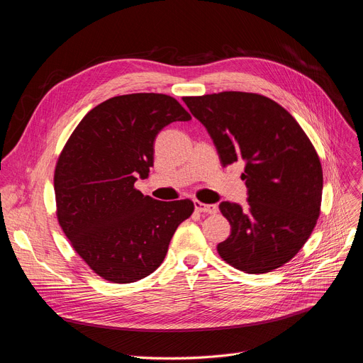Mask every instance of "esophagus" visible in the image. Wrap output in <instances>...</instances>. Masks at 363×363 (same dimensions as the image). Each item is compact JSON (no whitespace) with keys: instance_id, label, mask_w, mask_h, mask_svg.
<instances>
[{"instance_id":"34e87169","label":"esophagus","mask_w":363,"mask_h":363,"mask_svg":"<svg viewBox=\"0 0 363 363\" xmlns=\"http://www.w3.org/2000/svg\"><path fill=\"white\" fill-rule=\"evenodd\" d=\"M195 209L198 212H206V214H216V212L218 211V206L217 205H206V203H202L199 201H195Z\"/></svg>"}]
</instances>
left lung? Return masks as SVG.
<instances>
[{"instance_id":"obj_1","label":"left lung","mask_w":363,"mask_h":363,"mask_svg":"<svg viewBox=\"0 0 363 363\" xmlns=\"http://www.w3.org/2000/svg\"><path fill=\"white\" fill-rule=\"evenodd\" d=\"M221 164L245 162L247 206L221 202L231 233L220 257L247 274L269 272L302 249L319 217L323 168L313 145L275 101L249 92L183 98Z\"/></svg>"}]
</instances>
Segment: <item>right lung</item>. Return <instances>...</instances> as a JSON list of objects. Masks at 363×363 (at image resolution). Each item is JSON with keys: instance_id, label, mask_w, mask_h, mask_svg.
<instances>
[{"instance_id": "right-lung-1", "label": "right lung", "mask_w": 363, "mask_h": 363, "mask_svg": "<svg viewBox=\"0 0 363 363\" xmlns=\"http://www.w3.org/2000/svg\"><path fill=\"white\" fill-rule=\"evenodd\" d=\"M190 118L168 95L114 96L84 116L64 146L54 174L58 223L104 280L127 284L152 274L194 212L189 199L162 202L135 189L154 165L158 133Z\"/></svg>"}]
</instances>
